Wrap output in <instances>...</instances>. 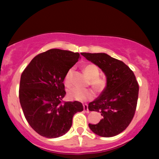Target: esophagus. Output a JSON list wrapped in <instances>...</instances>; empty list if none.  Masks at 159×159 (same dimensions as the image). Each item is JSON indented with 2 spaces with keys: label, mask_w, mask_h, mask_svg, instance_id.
<instances>
[{
  "label": "esophagus",
  "mask_w": 159,
  "mask_h": 159,
  "mask_svg": "<svg viewBox=\"0 0 159 159\" xmlns=\"http://www.w3.org/2000/svg\"><path fill=\"white\" fill-rule=\"evenodd\" d=\"M83 108H84V111H85L86 113H89L88 104H84V105H83Z\"/></svg>",
  "instance_id": "34e87169"
}]
</instances>
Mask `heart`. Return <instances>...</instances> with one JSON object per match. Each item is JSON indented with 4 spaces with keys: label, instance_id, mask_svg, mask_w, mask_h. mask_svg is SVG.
<instances>
[{
    "label": "heart",
    "instance_id": "b5f03b06",
    "mask_svg": "<svg viewBox=\"0 0 159 159\" xmlns=\"http://www.w3.org/2000/svg\"><path fill=\"white\" fill-rule=\"evenodd\" d=\"M84 72L89 79H90V84H92L97 91H102L105 88L106 82L103 78L99 77V69L94 64H88L84 68ZM72 74V69H69L67 71L64 77V82L66 85L70 84V78ZM69 98L76 100L78 101H85L92 99L94 96V93L89 89H82L79 88H72L69 89L67 93Z\"/></svg>",
    "mask_w": 159,
    "mask_h": 159
}]
</instances>
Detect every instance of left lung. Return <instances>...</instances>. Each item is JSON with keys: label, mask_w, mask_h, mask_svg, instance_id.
Instances as JSON below:
<instances>
[{"label": "left lung", "mask_w": 159, "mask_h": 159, "mask_svg": "<svg viewBox=\"0 0 159 159\" xmlns=\"http://www.w3.org/2000/svg\"><path fill=\"white\" fill-rule=\"evenodd\" d=\"M81 54L98 66L106 77L105 89L88 105L89 111L101 113L103 118L96 125L89 124V127L103 138L116 136L129 126L135 112L139 92L135 76L125 63L108 54Z\"/></svg>", "instance_id": "left-lung-1"}]
</instances>
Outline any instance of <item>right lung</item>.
<instances>
[{"mask_svg": "<svg viewBox=\"0 0 159 159\" xmlns=\"http://www.w3.org/2000/svg\"><path fill=\"white\" fill-rule=\"evenodd\" d=\"M81 58L79 53L57 48L36 56L21 75L19 101L29 125L47 138H56L70 129L79 101L61 103L66 95V74Z\"/></svg>", "mask_w": 159, "mask_h": 159, "instance_id": "add662e5", "label": "right lung"}]
</instances>
